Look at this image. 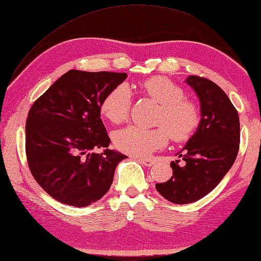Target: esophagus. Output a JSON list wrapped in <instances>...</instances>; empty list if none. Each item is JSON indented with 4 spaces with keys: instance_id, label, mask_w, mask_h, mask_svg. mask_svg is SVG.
<instances>
[{
    "instance_id": "34e87169",
    "label": "esophagus",
    "mask_w": 261,
    "mask_h": 261,
    "mask_svg": "<svg viewBox=\"0 0 261 261\" xmlns=\"http://www.w3.org/2000/svg\"><path fill=\"white\" fill-rule=\"evenodd\" d=\"M138 161L141 162L143 165H145L146 167H150V166H152V165L155 164L154 160H146V158H139Z\"/></svg>"
}]
</instances>
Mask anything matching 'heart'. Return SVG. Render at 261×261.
<instances>
[{"label": "heart", "instance_id": "obj_1", "mask_svg": "<svg viewBox=\"0 0 261 261\" xmlns=\"http://www.w3.org/2000/svg\"><path fill=\"white\" fill-rule=\"evenodd\" d=\"M143 88L151 98L160 103L155 128L130 125L117 130L113 136L116 147L126 154L138 157L149 156L167 145L169 135L176 141L192 136L200 122L199 111L175 83L163 76H154L143 83ZM132 106V92L122 83L115 86L101 101V113L113 123H122L128 117Z\"/></svg>", "mask_w": 261, "mask_h": 261}]
</instances>
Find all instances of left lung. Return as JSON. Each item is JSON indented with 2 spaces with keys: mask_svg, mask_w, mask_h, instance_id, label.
<instances>
[{
  "mask_svg": "<svg viewBox=\"0 0 261 261\" xmlns=\"http://www.w3.org/2000/svg\"><path fill=\"white\" fill-rule=\"evenodd\" d=\"M186 83L199 98L200 123L177 154L185 165L171 162L173 176L156 184L164 198L178 205L199 200L218 185L236 161L240 143L238 112L226 93L199 76L190 75Z\"/></svg>",
  "mask_w": 261,
  "mask_h": 261,
  "instance_id": "obj_1",
  "label": "left lung"
}]
</instances>
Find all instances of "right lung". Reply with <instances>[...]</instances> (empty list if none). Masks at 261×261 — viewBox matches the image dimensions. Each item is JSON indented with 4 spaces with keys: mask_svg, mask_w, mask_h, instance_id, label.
Segmentation results:
<instances>
[{
    "mask_svg": "<svg viewBox=\"0 0 261 261\" xmlns=\"http://www.w3.org/2000/svg\"><path fill=\"white\" fill-rule=\"evenodd\" d=\"M126 73L71 69L57 80L29 112L25 151L34 179L62 204L85 207L99 200L113 182L119 151L100 119V105ZM107 149L100 154L96 148Z\"/></svg>",
    "mask_w": 261,
    "mask_h": 261,
    "instance_id": "1",
    "label": "right lung"
}]
</instances>
